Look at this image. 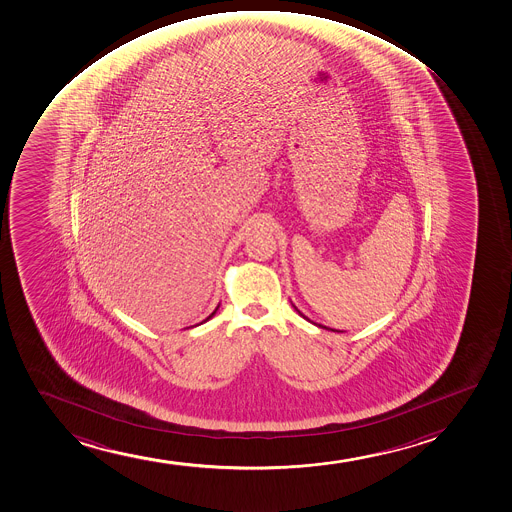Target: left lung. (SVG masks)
<instances>
[{
	"label": "left lung",
	"instance_id": "left-lung-1",
	"mask_svg": "<svg viewBox=\"0 0 512 512\" xmlns=\"http://www.w3.org/2000/svg\"><path fill=\"white\" fill-rule=\"evenodd\" d=\"M295 309H297V307H295ZM297 312H299V314H300V316H302V318H306V316H304V314H302V312H300L299 309H297ZM324 328H326V326H324ZM331 331H335V329H331Z\"/></svg>",
	"mask_w": 512,
	"mask_h": 512
}]
</instances>
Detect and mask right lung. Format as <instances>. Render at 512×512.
<instances>
[{"label":"right lung","instance_id":"right-lung-1","mask_svg":"<svg viewBox=\"0 0 512 512\" xmlns=\"http://www.w3.org/2000/svg\"><path fill=\"white\" fill-rule=\"evenodd\" d=\"M218 307H220V306H217V309H218ZM217 309H215V311H213L212 314H210V316H208V318L205 319V321H201V323H206V321H208V319L213 318V316H215V312H217Z\"/></svg>","mask_w":512,"mask_h":512}]
</instances>
